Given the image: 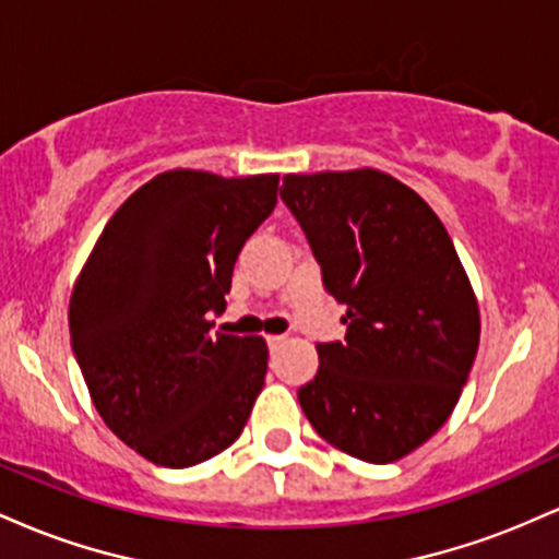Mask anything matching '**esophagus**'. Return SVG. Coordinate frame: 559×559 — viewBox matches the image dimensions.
<instances>
[{
	"label": "esophagus",
	"mask_w": 559,
	"mask_h": 559,
	"mask_svg": "<svg viewBox=\"0 0 559 559\" xmlns=\"http://www.w3.org/2000/svg\"><path fill=\"white\" fill-rule=\"evenodd\" d=\"M284 342H286V336H267V346H271V352L278 349Z\"/></svg>",
	"instance_id": "esophagus-1"
}]
</instances>
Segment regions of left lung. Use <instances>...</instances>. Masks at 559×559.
I'll return each mask as SVG.
<instances>
[{
	"instance_id": "1",
	"label": "left lung",
	"mask_w": 559,
	"mask_h": 559,
	"mask_svg": "<svg viewBox=\"0 0 559 559\" xmlns=\"http://www.w3.org/2000/svg\"><path fill=\"white\" fill-rule=\"evenodd\" d=\"M323 286L346 305L344 342L318 344L299 389L312 428L386 465L426 444L457 404L478 352V301L444 223L389 173L284 176Z\"/></svg>"
}]
</instances>
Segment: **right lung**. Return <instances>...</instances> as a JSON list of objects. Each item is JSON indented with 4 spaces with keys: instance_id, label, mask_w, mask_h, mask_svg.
I'll return each mask as SVG.
<instances>
[{
    "instance_id": "1",
    "label": "right lung",
    "mask_w": 559,
    "mask_h": 559,
    "mask_svg": "<svg viewBox=\"0 0 559 559\" xmlns=\"http://www.w3.org/2000/svg\"><path fill=\"white\" fill-rule=\"evenodd\" d=\"M278 202V176L168 170L133 191L70 294V342L96 413L163 467L234 444L267 373L262 336L215 333L236 258Z\"/></svg>"
}]
</instances>
